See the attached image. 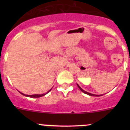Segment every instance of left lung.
Here are the masks:
<instances>
[{
	"mask_svg": "<svg viewBox=\"0 0 130 130\" xmlns=\"http://www.w3.org/2000/svg\"><path fill=\"white\" fill-rule=\"evenodd\" d=\"M77 85V87H79V89H80V90H81V91L83 92H84V93H85V94H87L89 95V96H100V95H96V94H91V93L87 92H86V91H85V90H83L82 88H81V87H79V86L78 85Z\"/></svg>",
	"mask_w": 130,
	"mask_h": 130,
	"instance_id": "1",
	"label": "left lung"
}]
</instances>
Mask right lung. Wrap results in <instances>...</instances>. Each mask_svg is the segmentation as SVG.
<instances>
[{
  "mask_svg": "<svg viewBox=\"0 0 130 130\" xmlns=\"http://www.w3.org/2000/svg\"><path fill=\"white\" fill-rule=\"evenodd\" d=\"M51 90H49V91L47 92L46 93V94H47L49 92L51 91ZM21 93V92H20ZM21 94H22L23 95H24V96H27V97H31V98H40V97H42V96H44V95H45L46 94H34V95H26V94H23V93H21Z\"/></svg>",
  "mask_w": 130,
  "mask_h": 130,
  "instance_id": "obj_1",
  "label": "right lung"
}]
</instances>
